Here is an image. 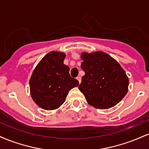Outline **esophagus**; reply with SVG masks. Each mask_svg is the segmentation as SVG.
<instances>
[{"instance_id": "obj_1", "label": "esophagus", "mask_w": 149, "mask_h": 149, "mask_svg": "<svg viewBox=\"0 0 149 149\" xmlns=\"http://www.w3.org/2000/svg\"><path fill=\"white\" fill-rule=\"evenodd\" d=\"M76 79L78 80V82H79V83H80V82H81V78H80V76H78L76 78Z\"/></svg>"}]
</instances>
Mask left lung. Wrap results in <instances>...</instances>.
Listing matches in <instances>:
<instances>
[{
    "mask_svg": "<svg viewBox=\"0 0 149 149\" xmlns=\"http://www.w3.org/2000/svg\"><path fill=\"white\" fill-rule=\"evenodd\" d=\"M81 69L85 72L78 89L88 103L96 109L116 106L128 91L129 80L116 59L103 52L81 54Z\"/></svg>",
    "mask_w": 149,
    "mask_h": 149,
    "instance_id": "left-lung-1",
    "label": "left lung"
}]
</instances>
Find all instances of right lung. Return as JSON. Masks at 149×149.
<instances>
[{
    "label": "right lung",
    "mask_w": 149,
    "mask_h": 149,
    "mask_svg": "<svg viewBox=\"0 0 149 149\" xmlns=\"http://www.w3.org/2000/svg\"><path fill=\"white\" fill-rule=\"evenodd\" d=\"M64 53L52 51L33 70L29 80L32 99L45 110H54L64 104L69 91L79 85L71 78L69 67L64 64Z\"/></svg>",
    "instance_id": "obj_1"
}]
</instances>
